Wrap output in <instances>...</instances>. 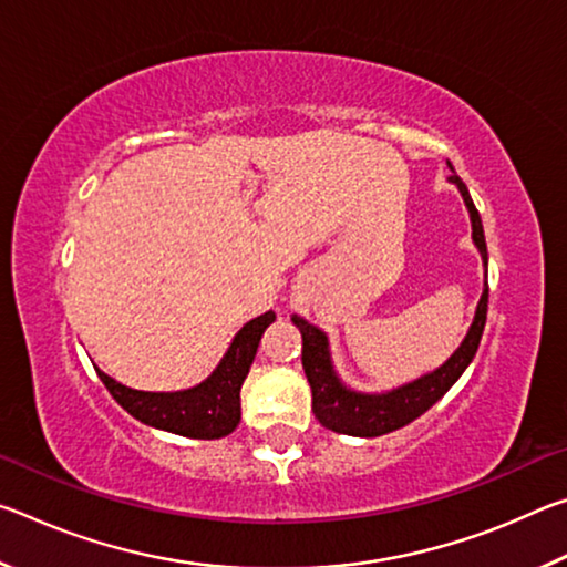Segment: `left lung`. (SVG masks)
Instances as JSON below:
<instances>
[{
	"label": "left lung",
	"mask_w": 567,
	"mask_h": 567,
	"mask_svg": "<svg viewBox=\"0 0 567 567\" xmlns=\"http://www.w3.org/2000/svg\"><path fill=\"white\" fill-rule=\"evenodd\" d=\"M453 169V165H450ZM450 182L457 185L460 195H463L470 223H473V243L483 255V265H487V245L483 233V219L473 205V197L465 187V182L460 179L455 172L450 175ZM487 320V285L480 297L475 320L470 324L465 340L460 348L450 354L445 364H440L437 370L427 372L417 380L408 382V385L395 388L390 392H354L344 388L338 372L332 368L330 348H328V334L315 328L302 318L292 315V322L297 330L302 332V368L307 382L312 388V412L324 427L334 430L342 435H358V437H378L392 433V430L405 427L408 422L420 417L422 412H427L435 402L445 395V392L455 385L457 378L463 375L465 368L473 362L480 338H483Z\"/></svg>",
	"instance_id": "left-lung-1"
}]
</instances>
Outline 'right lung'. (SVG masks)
Segmentation results:
<instances>
[{"label":"right lung","instance_id":"right-lung-1","mask_svg":"<svg viewBox=\"0 0 567 567\" xmlns=\"http://www.w3.org/2000/svg\"><path fill=\"white\" fill-rule=\"evenodd\" d=\"M270 322H275L272 310L249 320L235 334L217 370L197 388L179 392H145L122 385L104 375L100 368L97 375L110 395L145 425L195 440L225 437L239 425V390H243L249 364L257 354V344Z\"/></svg>","mask_w":567,"mask_h":567}]
</instances>
